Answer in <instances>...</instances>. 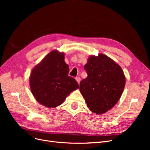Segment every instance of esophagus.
I'll list each match as a JSON object with an SVG mask.
<instances>
[{"label": "esophagus", "instance_id": "1", "mask_svg": "<svg viewBox=\"0 0 150 150\" xmlns=\"http://www.w3.org/2000/svg\"><path fill=\"white\" fill-rule=\"evenodd\" d=\"M76 80L77 81V82H78V83L79 84L80 81H81V78H79V77H76Z\"/></svg>", "mask_w": 150, "mask_h": 150}]
</instances>
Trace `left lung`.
Segmentation results:
<instances>
[{
  "label": "left lung",
  "mask_w": 150,
  "mask_h": 150,
  "mask_svg": "<svg viewBox=\"0 0 150 150\" xmlns=\"http://www.w3.org/2000/svg\"><path fill=\"white\" fill-rule=\"evenodd\" d=\"M87 78L80 83V91L87 106L96 114L110 110L119 101L125 86L121 67L104 54L91 56L84 67Z\"/></svg>",
  "instance_id": "8db88e82"
}]
</instances>
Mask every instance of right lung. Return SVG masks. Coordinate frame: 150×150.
<instances>
[{
	"label": "right lung",
	"instance_id": "obj_1",
	"mask_svg": "<svg viewBox=\"0 0 150 150\" xmlns=\"http://www.w3.org/2000/svg\"><path fill=\"white\" fill-rule=\"evenodd\" d=\"M69 68L64 55L53 51L32 71L30 89L39 103L48 108L61 104L72 91L79 88L74 78L68 75Z\"/></svg>",
	"mask_w": 150,
	"mask_h": 150
}]
</instances>
